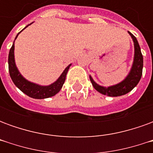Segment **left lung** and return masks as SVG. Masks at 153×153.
Returning a JSON list of instances; mask_svg holds the SVG:
<instances>
[{"label":"left lung","instance_id":"obj_1","mask_svg":"<svg viewBox=\"0 0 153 153\" xmlns=\"http://www.w3.org/2000/svg\"><path fill=\"white\" fill-rule=\"evenodd\" d=\"M128 33L132 37L134 43V63H133L130 73L128 74L126 79L123 82L118 83L116 85L106 88V87H102L97 84L93 81L92 77L90 76L91 83L94 87V88L102 94L110 97H118L125 95L128 92H130L138 84L139 80L141 79L142 74H143V55H142L140 47H139V44H138L136 38L131 33L128 32Z\"/></svg>","mask_w":153,"mask_h":153}]
</instances>
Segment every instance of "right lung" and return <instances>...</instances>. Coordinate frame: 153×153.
<instances>
[{
  "label": "right lung",
  "instance_id": "right-lung-1",
  "mask_svg": "<svg viewBox=\"0 0 153 153\" xmlns=\"http://www.w3.org/2000/svg\"><path fill=\"white\" fill-rule=\"evenodd\" d=\"M28 26H26L25 28H27ZM19 34V33L17 34L15 39L17 38ZM14 50H15V42H14V43L12 45L10 50V52H9L8 64L10 75L12 81L15 84V86L19 88L26 95H28V97H33V98H36V99L47 98V97L56 95L57 93L60 92V90L61 89V88L65 83V77H66L67 72L69 70L70 65L65 68V70H64L63 73L61 74L60 78L55 83L51 84L49 86H40V85L35 84V83H33L31 82H28V80L25 79V78L19 74L15 63Z\"/></svg>",
  "mask_w": 153,
  "mask_h": 153
}]
</instances>
